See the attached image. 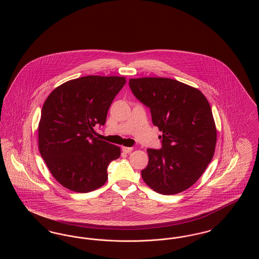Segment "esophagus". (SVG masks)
Here are the masks:
<instances>
[{
  "instance_id": "1",
  "label": "esophagus",
  "mask_w": 259,
  "mask_h": 259,
  "mask_svg": "<svg viewBox=\"0 0 259 259\" xmlns=\"http://www.w3.org/2000/svg\"><path fill=\"white\" fill-rule=\"evenodd\" d=\"M122 151L126 154H130L132 151H133V148L132 147H123L122 148Z\"/></svg>"
}]
</instances>
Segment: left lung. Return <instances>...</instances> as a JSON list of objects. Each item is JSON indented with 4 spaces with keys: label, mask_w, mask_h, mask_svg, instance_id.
Wrapping results in <instances>:
<instances>
[{
    "label": "left lung",
    "mask_w": 259,
    "mask_h": 259,
    "mask_svg": "<svg viewBox=\"0 0 259 259\" xmlns=\"http://www.w3.org/2000/svg\"><path fill=\"white\" fill-rule=\"evenodd\" d=\"M129 87L162 132L161 148L147 150L149 162L142 179L163 195L186 190L215 153L217 130L208 100L199 90L167 78L130 79Z\"/></svg>",
    "instance_id": "8db88e82"
}]
</instances>
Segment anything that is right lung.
<instances>
[{"label":"right lung","mask_w":259,"mask_h":259,"mask_svg":"<svg viewBox=\"0 0 259 259\" xmlns=\"http://www.w3.org/2000/svg\"><path fill=\"white\" fill-rule=\"evenodd\" d=\"M125 82L124 77H81L61 84L45 100L38 127L40 155L64 187L87 193L106 182L108 164L121 152L98 139L94 127L105 124Z\"/></svg>","instance_id":"1"}]
</instances>
